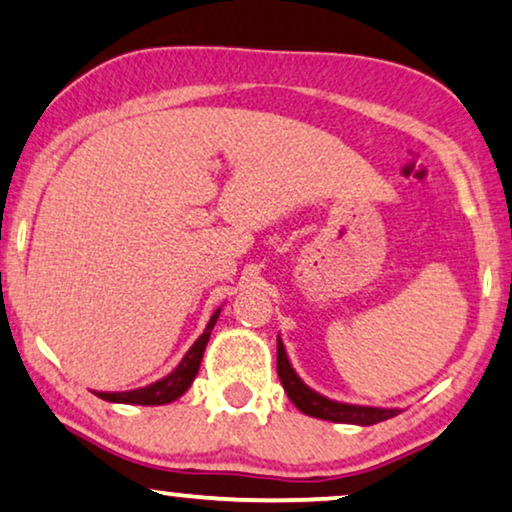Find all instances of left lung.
Instances as JSON below:
<instances>
[{
	"instance_id": "1",
	"label": "left lung",
	"mask_w": 512,
	"mask_h": 512,
	"mask_svg": "<svg viewBox=\"0 0 512 512\" xmlns=\"http://www.w3.org/2000/svg\"><path fill=\"white\" fill-rule=\"evenodd\" d=\"M276 370L278 379L288 393V398L295 403L299 412H304L306 417H316L325 421H335V424H356V426H372L379 421H386L400 414L395 407H370V405H351V403H339V400L325 398L318 391H313L311 386H306L295 367L290 365L285 346L278 337V351H276Z\"/></svg>"
}]
</instances>
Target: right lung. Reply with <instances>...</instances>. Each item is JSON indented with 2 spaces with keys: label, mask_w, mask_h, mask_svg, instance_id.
<instances>
[{
  "label": "right lung",
  "mask_w": 512,
  "mask_h": 512,
  "mask_svg": "<svg viewBox=\"0 0 512 512\" xmlns=\"http://www.w3.org/2000/svg\"><path fill=\"white\" fill-rule=\"evenodd\" d=\"M220 311L222 309H217L213 316H210L203 335L196 339V342L192 344V349H189L185 353V358L180 360V365H177L170 374H166V377L154 381V384H149V386L133 388V391L95 393V395L102 400H109V403H121V405H168V403H173V400L180 398V395H185L189 391V386H192V381L196 379V374H199L203 351H206L210 332H213L217 318H220Z\"/></svg>",
  "instance_id": "right-lung-1"
}]
</instances>
